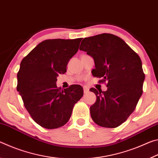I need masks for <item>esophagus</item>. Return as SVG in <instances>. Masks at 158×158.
I'll use <instances>...</instances> for the list:
<instances>
[{"label": "esophagus", "instance_id": "1", "mask_svg": "<svg viewBox=\"0 0 158 158\" xmlns=\"http://www.w3.org/2000/svg\"><path fill=\"white\" fill-rule=\"evenodd\" d=\"M84 93H89V88L87 87V86H84Z\"/></svg>", "mask_w": 158, "mask_h": 158}]
</instances>
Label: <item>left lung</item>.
Wrapping results in <instances>:
<instances>
[{
	"mask_svg": "<svg viewBox=\"0 0 158 158\" xmlns=\"http://www.w3.org/2000/svg\"><path fill=\"white\" fill-rule=\"evenodd\" d=\"M79 49L94 60L93 75L107 82L106 91L90 89L97 98L90 107L93 121L104 127L119 126L142 95L145 74L140 57L121 38L109 33L85 37Z\"/></svg>",
	"mask_w": 158,
	"mask_h": 158,
	"instance_id": "8db88e82",
	"label": "left lung"
}]
</instances>
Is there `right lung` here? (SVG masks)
Instances as JSON below:
<instances>
[{
  "mask_svg": "<svg viewBox=\"0 0 158 158\" xmlns=\"http://www.w3.org/2000/svg\"><path fill=\"white\" fill-rule=\"evenodd\" d=\"M81 40H46L21 62L17 90L32 118L47 129L67 123L74 105L84 95L79 85L64 90L56 85L57 77L66 73L68 61L78 52Z\"/></svg>",
  "mask_w": 158,
  "mask_h": 158,
  "instance_id": "1",
  "label": "right lung"
}]
</instances>
